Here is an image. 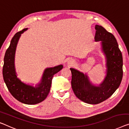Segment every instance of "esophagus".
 Returning <instances> with one entry per match:
<instances>
[{
	"instance_id": "34e87169",
	"label": "esophagus",
	"mask_w": 129,
	"mask_h": 129,
	"mask_svg": "<svg viewBox=\"0 0 129 129\" xmlns=\"http://www.w3.org/2000/svg\"><path fill=\"white\" fill-rule=\"evenodd\" d=\"M74 64V60H70L68 61V64L69 65V66H72V65H73Z\"/></svg>"
}]
</instances>
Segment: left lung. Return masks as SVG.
I'll use <instances>...</instances> for the list:
<instances>
[{
    "mask_svg": "<svg viewBox=\"0 0 129 129\" xmlns=\"http://www.w3.org/2000/svg\"><path fill=\"white\" fill-rule=\"evenodd\" d=\"M95 41H101L106 58V76L99 87L91 84L86 74L74 69L72 72V87L75 95L89 104H98L109 98L120 85L123 77V57L115 37L102 26L95 25Z\"/></svg>",
    "mask_w": 129,
    "mask_h": 129,
    "instance_id": "obj_1",
    "label": "left lung"
}]
</instances>
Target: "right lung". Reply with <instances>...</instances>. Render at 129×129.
I'll use <instances>...</instances> for the list:
<instances>
[{"mask_svg":"<svg viewBox=\"0 0 129 129\" xmlns=\"http://www.w3.org/2000/svg\"><path fill=\"white\" fill-rule=\"evenodd\" d=\"M27 29L24 28L17 33L11 40L10 46L6 51L4 57L3 77L9 91L17 100L28 105H34L40 103L47 97L51 89L53 75L61 70L63 66L59 65L45 69L41 83L36 87L22 83L17 77L14 68L15 52L20 37Z\"/></svg>","mask_w":129,"mask_h":129,"instance_id":"obj_1","label":"right lung"}]
</instances>
